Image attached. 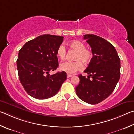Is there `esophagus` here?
<instances>
[{"mask_svg":"<svg viewBox=\"0 0 134 134\" xmlns=\"http://www.w3.org/2000/svg\"><path fill=\"white\" fill-rule=\"evenodd\" d=\"M72 76V75H69V74H67V78H71V77Z\"/></svg>","mask_w":134,"mask_h":134,"instance_id":"esophagus-1","label":"esophagus"}]
</instances>
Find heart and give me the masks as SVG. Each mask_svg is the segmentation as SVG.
Returning a JSON list of instances; mask_svg holds the SVG:
<instances>
[{"label":"heart","instance_id":"obj_1","mask_svg":"<svg viewBox=\"0 0 134 134\" xmlns=\"http://www.w3.org/2000/svg\"><path fill=\"white\" fill-rule=\"evenodd\" d=\"M69 48L76 51L74 59L75 61H65L60 64V69L68 74H72L83 69L82 61L84 63H88L90 62L93 57L92 51L90 49L86 48L85 45L82 42L80 41H73L68 44ZM66 50L63 44L58 46L56 50V55L60 59H63L66 56Z\"/></svg>","mask_w":134,"mask_h":134}]
</instances>
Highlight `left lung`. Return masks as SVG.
<instances>
[{
    "label": "left lung",
    "mask_w": 134,
    "mask_h": 134,
    "mask_svg": "<svg viewBox=\"0 0 134 134\" xmlns=\"http://www.w3.org/2000/svg\"><path fill=\"white\" fill-rule=\"evenodd\" d=\"M93 57L84 72L88 78L79 75L75 88L78 97L90 104H97L113 92L120 78V59L115 48L107 40L95 35H84ZM91 77L92 79H90Z\"/></svg>",
    "instance_id": "1"
}]
</instances>
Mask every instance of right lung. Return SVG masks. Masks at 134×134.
I'll list each match as a JSON object with an SVG mask.
<instances>
[{
  "label": "right lung",
  "mask_w": 134,
  "mask_h": 134,
  "mask_svg": "<svg viewBox=\"0 0 134 134\" xmlns=\"http://www.w3.org/2000/svg\"><path fill=\"white\" fill-rule=\"evenodd\" d=\"M63 36L41 35L26 42L19 52L16 63L19 80L30 96L38 99L53 97L66 79L65 72L49 74L58 67L56 50Z\"/></svg>",
  "instance_id": "obj_1"
}]
</instances>
